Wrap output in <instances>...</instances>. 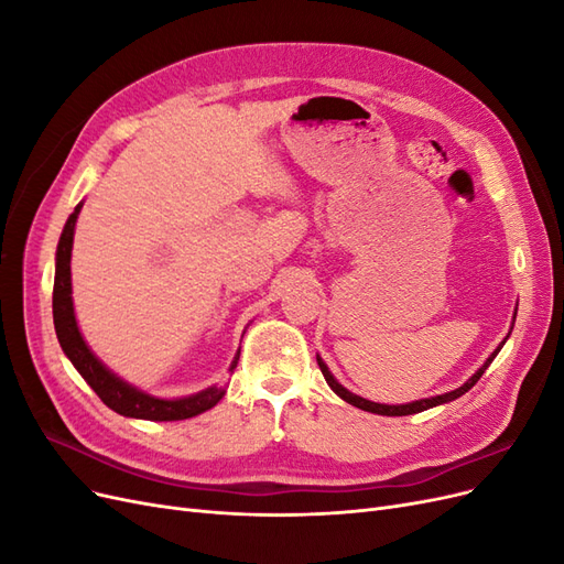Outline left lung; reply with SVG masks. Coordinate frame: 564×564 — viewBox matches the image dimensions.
<instances>
[{"instance_id":"left-lung-1","label":"left lung","mask_w":564,"mask_h":564,"mask_svg":"<svg viewBox=\"0 0 564 564\" xmlns=\"http://www.w3.org/2000/svg\"><path fill=\"white\" fill-rule=\"evenodd\" d=\"M516 322V319H513ZM503 344H506V338H503ZM501 344V346H503ZM501 346L491 352V357L489 360L477 369V373H473V377L460 386V388H456V390H452V392H445V395H437V398H429V400H419V402H412V404H377V402H369V400H365V398H360V395H352V392H348L344 386H340L334 377H332V371L327 369V365H324L319 357H317V365H319V369H322V377H324V381L329 383V388L336 392V395L340 398V400H346L348 404H352V406H357V409H365V412H371V414H381V416H406V414H416V412H425V409H431V406H437V404H442V402H452V400H456V398H460L464 395V392H468L477 381H480V377L485 373V369L491 365V360L494 357H497V352L501 350Z\"/></svg>"}]
</instances>
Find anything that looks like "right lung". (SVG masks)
I'll use <instances>...</instances> for the list:
<instances>
[{"mask_svg":"<svg viewBox=\"0 0 564 564\" xmlns=\"http://www.w3.org/2000/svg\"><path fill=\"white\" fill-rule=\"evenodd\" d=\"M82 209L77 204L75 212L67 218L63 228L58 251H56V280H54V324H56V336L63 352L70 357L75 369L82 373L84 381H87L96 395L108 404L112 412L122 416L133 419H148V421H181L191 419L202 412L212 409L220 398L226 395L224 388H207L197 392V395L183 398V400H158L150 398L145 392L131 388L129 383L119 381L115 373H110L104 365L96 360V355L84 344V338L77 329L75 311H73V286H70V251H73V235H75V220ZM240 360V352H237L235 362L230 367V373Z\"/></svg>","mask_w":564,"mask_h":564,"instance_id":"right-lung-1","label":"right lung"}]
</instances>
